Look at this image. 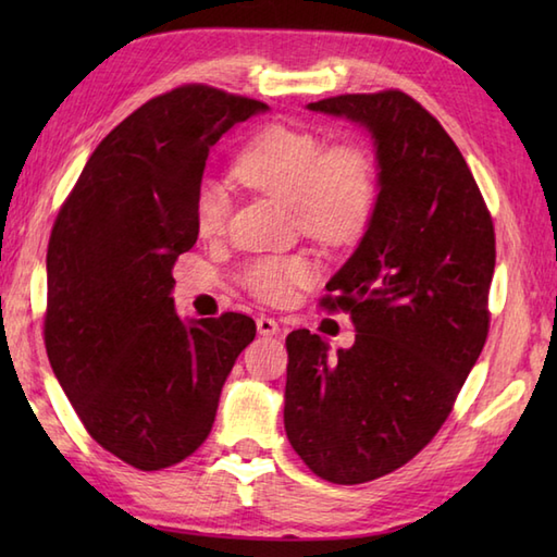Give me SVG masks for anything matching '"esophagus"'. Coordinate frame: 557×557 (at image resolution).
Masks as SVG:
<instances>
[{"label":"esophagus","mask_w":557,"mask_h":557,"mask_svg":"<svg viewBox=\"0 0 557 557\" xmlns=\"http://www.w3.org/2000/svg\"><path fill=\"white\" fill-rule=\"evenodd\" d=\"M256 327H258V335H265V337H272L280 333V325L275 318H268V315H260L256 321Z\"/></svg>","instance_id":"obj_1"}]
</instances>
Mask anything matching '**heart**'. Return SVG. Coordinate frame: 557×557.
I'll use <instances>...</instances> for the list:
<instances>
[{
    "mask_svg": "<svg viewBox=\"0 0 557 557\" xmlns=\"http://www.w3.org/2000/svg\"><path fill=\"white\" fill-rule=\"evenodd\" d=\"M242 184L287 200L299 224L313 239L342 244L357 236L369 222L377 180L369 152L359 146L327 148L311 132L292 126H265L234 164ZM230 194L218 180H203L196 188V232L215 239L227 227ZM313 268L301 256H263L244 270V285L268 304H285L294 289L311 280Z\"/></svg>",
    "mask_w": 557,
    "mask_h": 557,
    "instance_id": "b5f03b06",
    "label": "heart"
}]
</instances>
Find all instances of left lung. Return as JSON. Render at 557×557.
Masks as SVG:
<instances>
[{
	"instance_id": "8db88e82",
	"label": "left lung",
	"mask_w": 557,
	"mask_h": 557,
	"mask_svg": "<svg viewBox=\"0 0 557 557\" xmlns=\"http://www.w3.org/2000/svg\"><path fill=\"white\" fill-rule=\"evenodd\" d=\"M306 110L363 126L377 170L366 232L321 301L351 313L354 345L330 357L309 330L287 335L289 443L351 486L407 465L445 423L486 345L495 234L455 140L417 100L383 90Z\"/></svg>"
}]
</instances>
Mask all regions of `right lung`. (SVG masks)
Wrapping results in <instances>:
<instances>
[{
  "instance_id": "right-lung-1",
  "label": "right lung",
  "mask_w": 557,
  "mask_h": 557,
  "mask_svg": "<svg viewBox=\"0 0 557 557\" xmlns=\"http://www.w3.org/2000/svg\"><path fill=\"white\" fill-rule=\"evenodd\" d=\"M260 112L208 86L152 98L102 138L52 227L47 357L92 441L140 471L196 453L256 337L244 313L182 321L172 268L198 239L210 148Z\"/></svg>"
}]
</instances>
